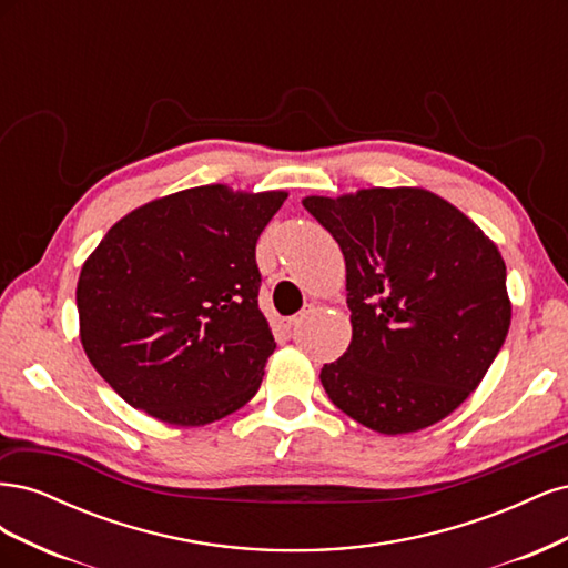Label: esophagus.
I'll list each match as a JSON object with an SVG mask.
<instances>
[{
	"label": "esophagus",
	"mask_w": 568,
	"mask_h": 568,
	"mask_svg": "<svg viewBox=\"0 0 568 568\" xmlns=\"http://www.w3.org/2000/svg\"><path fill=\"white\" fill-rule=\"evenodd\" d=\"M311 313H313V305H307V311H303L301 315L288 317V320H286V329H288V332H296V329H298V324H301L307 315H311Z\"/></svg>",
	"instance_id": "esophagus-1"
}]
</instances>
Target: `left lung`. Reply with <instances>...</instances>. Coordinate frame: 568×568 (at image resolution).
<instances>
[{
	"mask_svg": "<svg viewBox=\"0 0 568 568\" xmlns=\"http://www.w3.org/2000/svg\"><path fill=\"white\" fill-rule=\"evenodd\" d=\"M346 257L353 338L322 367L332 403L386 436L448 417L484 379L509 332L500 251L426 189L307 196Z\"/></svg>",
	"mask_w": 568,
	"mask_h": 568,
	"instance_id": "1",
	"label": "left lung"
}]
</instances>
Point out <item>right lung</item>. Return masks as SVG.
I'll use <instances>...</instances> for the list:
<instances>
[{"instance_id": "add662e5", "label": "right lung", "mask_w": 568, "mask_h": 568, "mask_svg": "<svg viewBox=\"0 0 568 568\" xmlns=\"http://www.w3.org/2000/svg\"><path fill=\"white\" fill-rule=\"evenodd\" d=\"M286 192L184 189L128 213L84 261L80 341L134 409L203 426L244 407L277 348L257 307V236Z\"/></svg>"}]
</instances>
